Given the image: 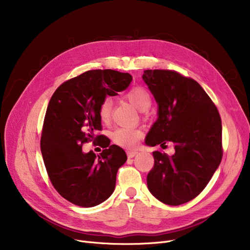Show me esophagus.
I'll use <instances>...</instances> for the list:
<instances>
[{"instance_id":"1","label":"esophagus","mask_w":250,"mask_h":250,"mask_svg":"<svg viewBox=\"0 0 250 250\" xmlns=\"http://www.w3.org/2000/svg\"><path fill=\"white\" fill-rule=\"evenodd\" d=\"M127 157L128 158H134V157L138 154V151H134V150H130V151H126Z\"/></svg>"}]
</instances>
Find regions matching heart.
<instances>
[{"mask_svg": "<svg viewBox=\"0 0 250 250\" xmlns=\"http://www.w3.org/2000/svg\"><path fill=\"white\" fill-rule=\"evenodd\" d=\"M126 98L140 111L147 110L152 103L151 95L147 89L141 86L133 87L126 93ZM112 101L105 98L99 106V118L103 124H108L111 118ZM143 137V130L136 127H118L111 135L115 145L124 148H133Z\"/></svg>", "mask_w": 250, "mask_h": 250, "instance_id": "1", "label": "heart"}]
</instances>
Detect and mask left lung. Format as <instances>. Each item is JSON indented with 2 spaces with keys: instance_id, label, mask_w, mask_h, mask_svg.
<instances>
[{
  "instance_id": "obj_1",
  "label": "left lung",
  "mask_w": 250,
  "mask_h": 250,
  "mask_svg": "<svg viewBox=\"0 0 250 250\" xmlns=\"http://www.w3.org/2000/svg\"><path fill=\"white\" fill-rule=\"evenodd\" d=\"M143 80L158 103V120L145 143L174 144L175 154L154 151L147 176L150 192L178 206L198 196L221 163L222 122L216 105L193 79L171 70H146Z\"/></svg>"
}]
</instances>
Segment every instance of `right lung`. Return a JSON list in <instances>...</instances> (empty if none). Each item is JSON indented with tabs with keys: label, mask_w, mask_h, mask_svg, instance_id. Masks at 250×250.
<instances>
[{
	"label": "right lung",
	"mask_w": 250,
	"mask_h": 250,
	"mask_svg": "<svg viewBox=\"0 0 250 250\" xmlns=\"http://www.w3.org/2000/svg\"><path fill=\"white\" fill-rule=\"evenodd\" d=\"M133 78L114 70H91L63 82L52 94L45 112L41 150L51 185L63 199L91 208L112 194L117 170L126 154L102 129L101 102L125 90ZM93 141L104 147L99 155L84 153L82 146Z\"/></svg>",
	"instance_id": "1"
}]
</instances>
